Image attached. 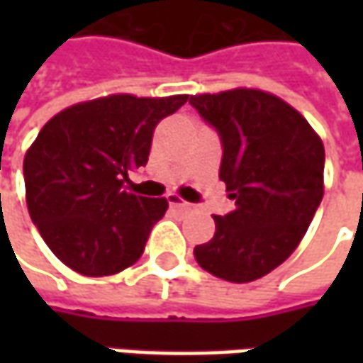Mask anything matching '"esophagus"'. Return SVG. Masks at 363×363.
<instances>
[{"mask_svg": "<svg viewBox=\"0 0 363 363\" xmlns=\"http://www.w3.org/2000/svg\"><path fill=\"white\" fill-rule=\"evenodd\" d=\"M167 202H169V206H172V208H179V210L189 208V203L186 202L184 198H179L177 194H169V196H167Z\"/></svg>", "mask_w": 363, "mask_h": 363, "instance_id": "1", "label": "esophagus"}]
</instances>
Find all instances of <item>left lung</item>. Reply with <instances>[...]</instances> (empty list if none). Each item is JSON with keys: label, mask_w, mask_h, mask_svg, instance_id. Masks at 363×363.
Here are the masks:
<instances>
[{"label": "left lung", "mask_w": 363, "mask_h": 363, "mask_svg": "<svg viewBox=\"0 0 363 363\" xmlns=\"http://www.w3.org/2000/svg\"><path fill=\"white\" fill-rule=\"evenodd\" d=\"M220 135V179L236 208L214 216L212 240L194 257L203 271L250 283L283 264L299 246L323 198L325 149L297 108L258 89L189 96Z\"/></svg>", "instance_id": "1"}]
</instances>
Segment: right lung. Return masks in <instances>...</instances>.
Here are the masks:
<instances>
[{"mask_svg": "<svg viewBox=\"0 0 363 363\" xmlns=\"http://www.w3.org/2000/svg\"><path fill=\"white\" fill-rule=\"evenodd\" d=\"M188 99L117 92L64 108L38 133L23 157L26 203L66 267L106 277L141 258L169 203L137 196L125 184L147 163L157 123Z\"/></svg>", "mask_w": 363, "mask_h": 363, "instance_id": "add662e5", "label": "right lung"}]
</instances>
